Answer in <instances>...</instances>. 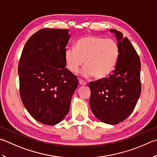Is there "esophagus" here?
<instances>
[{"mask_svg": "<svg viewBox=\"0 0 157 157\" xmlns=\"http://www.w3.org/2000/svg\"><path fill=\"white\" fill-rule=\"evenodd\" d=\"M79 84L81 85V86H85V85L86 84V82H85L84 80H82V79H79Z\"/></svg>", "mask_w": 157, "mask_h": 157, "instance_id": "1", "label": "esophagus"}]
</instances>
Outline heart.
I'll list each match as a JSON object with an SVG mask.
<instances>
[{"label": "heart", "instance_id": "1", "mask_svg": "<svg viewBox=\"0 0 157 157\" xmlns=\"http://www.w3.org/2000/svg\"><path fill=\"white\" fill-rule=\"evenodd\" d=\"M119 47L115 40L97 36L79 38L75 48H67L64 52L67 67L71 72H78L82 65H86L82 75L86 78L94 75L98 79L108 78L117 63Z\"/></svg>", "mask_w": 157, "mask_h": 157}]
</instances>
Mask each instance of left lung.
<instances>
[{
    "instance_id": "1",
    "label": "left lung",
    "mask_w": 157,
    "mask_h": 157,
    "mask_svg": "<svg viewBox=\"0 0 157 157\" xmlns=\"http://www.w3.org/2000/svg\"><path fill=\"white\" fill-rule=\"evenodd\" d=\"M115 34L119 47L116 67L108 78L90 82V106L99 121L117 124L130 116L141 95V62L135 48L120 31Z\"/></svg>"
}]
</instances>
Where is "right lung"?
Wrapping results in <instances>:
<instances>
[{"label": "right lung", "instance_id": "obj_1", "mask_svg": "<svg viewBox=\"0 0 157 157\" xmlns=\"http://www.w3.org/2000/svg\"><path fill=\"white\" fill-rule=\"evenodd\" d=\"M70 38L68 29H43L30 37L22 50L18 64L21 98L30 115L42 124L63 120L78 86L77 77L65 68Z\"/></svg>", "mask_w": 157, "mask_h": 157}]
</instances>
